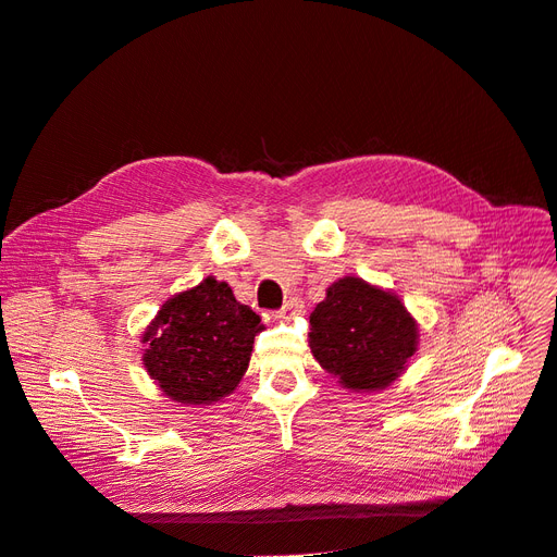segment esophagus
Instances as JSON below:
<instances>
[{"label":"esophagus","mask_w":557,"mask_h":557,"mask_svg":"<svg viewBox=\"0 0 557 557\" xmlns=\"http://www.w3.org/2000/svg\"><path fill=\"white\" fill-rule=\"evenodd\" d=\"M301 309H305V305H301L299 299H288L283 305V309L278 311V318H283V320H290V318H295V315H299L301 313Z\"/></svg>","instance_id":"34e87169"}]
</instances>
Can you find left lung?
I'll return each instance as SVG.
<instances>
[{"instance_id":"8db88e82","label":"left lung","mask_w":557,"mask_h":557,"mask_svg":"<svg viewBox=\"0 0 557 557\" xmlns=\"http://www.w3.org/2000/svg\"><path fill=\"white\" fill-rule=\"evenodd\" d=\"M309 323L313 358L352 393L393 385L418 350V323L404 301L358 276L334 281Z\"/></svg>"}]
</instances>
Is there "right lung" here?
<instances>
[{"instance_id":"obj_1","label":"right lung","mask_w":557,"mask_h":557,"mask_svg":"<svg viewBox=\"0 0 557 557\" xmlns=\"http://www.w3.org/2000/svg\"><path fill=\"white\" fill-rule=\"evenodd\" d=\"M262 330L260 315L237 301L225 281L207 276L164 301L141 336V360L162 395L183 407H207L237 391Z\"/></svg>"}]
</instances>
